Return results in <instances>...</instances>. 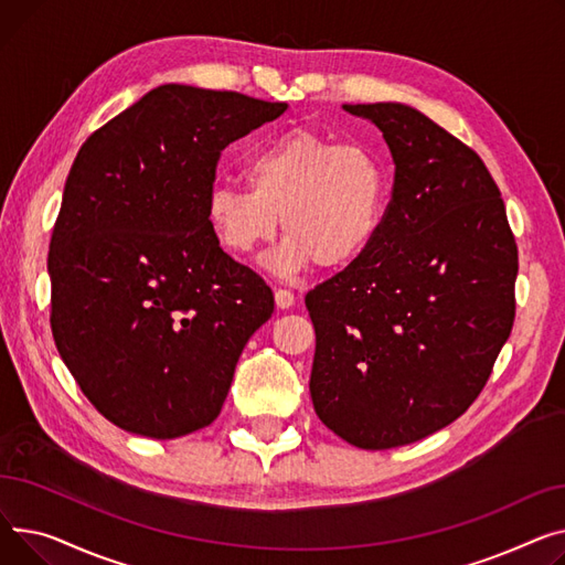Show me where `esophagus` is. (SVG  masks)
<instances>
[{"instance_id": "1", "label": "esophagus", "mask_w": 565, "mask_h": 565, "mask_svg": "<svg viewBox=\"0 0 565 565\" xmlns=\"http://www.w3.org/2000/svg\"><path fill=\"white\" fill-rule=\"evenodd\" d=\"M294 294L289 291V289H276V306L280 308V310H287V308H291L294 306Z\"/></svg>"}]
</instances>
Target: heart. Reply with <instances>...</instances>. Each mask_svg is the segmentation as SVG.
<instances>
[{"mask_svg":"<svg viewBox=\"0 0 565 565\" xmlns=\"http://www.w3.org/2000/svg\"><path fill=\"white\" fill-rule=\"evenodd\" d=\"M244 175L248 189L216 184L207 193V225L225 250L253 255L282 223L287 237L267 259L278 276L312 264L344 269L381 232L387 171L370 148L291 129L255 150Z\"/></svg>","mask_w":565,"mask_h":565,"instance_id":"obj_1","label":"heart"}]
</instances>
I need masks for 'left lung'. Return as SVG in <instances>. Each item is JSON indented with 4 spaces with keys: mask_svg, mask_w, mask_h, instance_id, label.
Wrapping results in <instances>:
<instances>
[{
    "mask_svg": "<svg viewBox=\"0 0 565 565\" xmlns=\"http://www.w3.org/2000/svg\"><path fill=\"white\" fill-rule=\"evenodd\" d=\"M394 159L374 244L306 296L319 419L360 449L417 443L466 413L515 319L518 246L481 157L399 103L344 105Z\"/></svg>",
    "mask_w": 565,
    "mask_h": 565,
    "instance_id": "1",
    "label": "left lung"
}]
</instances>
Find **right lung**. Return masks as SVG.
<instances>
[{
  "mask_svg": "<svg viewBox=\"0 0 565 565\" xmlns=\"http://www.w3.org/2000/svg\"><path fill=\"white\" fill-rule=\"evenodd\" d=\"M287 103L163 84L95 129L52 230V335L86 399L129 434L210 426L274 291L205 218L225 146Z\"/></svg>",
  "mask_w": 565,
  "mask_h": 565,
  "instance_id": "right-lung-1",
  "label": "right lung"
}]
</instances>
